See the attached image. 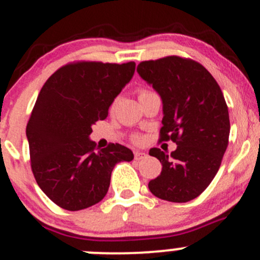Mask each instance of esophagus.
<instances>
[{
    "label": "esophagus",
    "mask_w": 260,
    "mask_h": 260,
    "mask_svg": "<svg viewBox=\"0 0 260 260\" xmlns=\"http://www.w3.org/2000/svg\"><path fill=\"white\" fill-rule=\"evenodd\" d=\"M147 157V153H144V152H141V151H136L135 152V158L137 160H139V159H143V158H146Z\"/></svg>",
    "instance_id": "obj_1"
}]
</instances>
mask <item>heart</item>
I'll return each mask as SVG.
<instances>
[{
    "instance_id": "heart-1",
    "label": "heart",
    "mask_w": 260,
    "mask_h": 260,
    "mask_svg": "<svg viewBox=\"0 0 260 260\" xmlns=\"http://www.w3.org/2000/svg\"><path fill=\"white\" fill-rule=\"evenodd\" d=\"M147 92H148V91H144V89H143V91H141V92H139V95H141V94H143V93H147Z\"/></svg>"
}]
</instances>
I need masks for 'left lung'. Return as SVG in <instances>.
Returning <instances> with one entry per match:
<instances>
[{"instance_id":"obj_1","label":"left lung","mask_w":260,"mask_h":260,"mask_svg":"<svg viewBox=\"0 0 260 260\" xmlns=\"http://www.w3.org/2000/svg\"><path fill=\"white\" fill-rule=\"evenodd\" d=\"M137 72L162 100L160 141L178 146L171 155L149 151L162 163L149 190L174 203L192 201L210 184L228 147L231 123L222 89L201 63L178 56L141 62Z\"/></svg>"}]
</instances>
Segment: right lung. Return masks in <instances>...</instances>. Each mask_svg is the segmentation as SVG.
<instances>
[{
    "instance_id": "obj_1",
    "label": "right lung",
    "mask_w": 260,
    "mask_h": 260,
    "mask_svg": "<svg viewBox=\"0 0 260 260\" xmlns=\"http://www.w3.org/2000/svg\"><path fill=\"white\" fill-rule=\"evenodd\" d=\"M135 70V62H76L43 84L26 136L37 184L61 208L81 210L102 201L117 163L135 157L118 143L95 152L89 139L92 125L108 116Z\"/></svg>"
}]
</instances>
